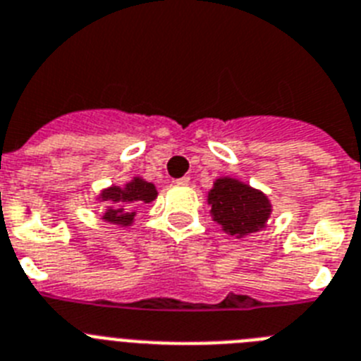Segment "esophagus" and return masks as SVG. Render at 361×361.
I'll return each instance as SVG.
<instances>
[{
  "instance_id": "obj_1",
  "label": "esophagus",
  "mask_w": 361,
  "mask_h": 361,
  "mask_svg": "<svg viewBox=\"0 0 361 361\" xmlns=\"http://www.w3.org/2000/svg\"><path fill=\"white\" fill-rule=\"evenodd\" d=\"M190 178L189 176H183V178H178V180H174V183L176 185H189Z\"/></svg>"
}]
</instances>
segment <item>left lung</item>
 <instances>
[{
    "mask_svg": "<svg viewBox=\"0 0 361 361\" xmlns=\"http://www.w3.org/2000/svg\"><path fill=\"white\" fill-rule=\"evenodd\" d=\"M209 205L214 221L231 236H247L265 227L271 216L269 198L259 190L234 178H219L209 192Z\"/></svg>",
    "mask_w": 361,
    "mask_h": 361,
    "instance_id": "1",
    "label": "left lung"
}]
</instances>
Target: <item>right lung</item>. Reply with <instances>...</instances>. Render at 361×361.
Returning a JSON list of instances; mask_svg holds the SVG:
<instances>
[{"instance_id": "add662e5", "label": "right lung", "mask_w": 361, "mask_h": 361, "mask_svg": "<svg viewBox=\"0 0 361 361\" xmlns=\"http://www.w3.org/2000/svg\"><path fill=\"white\" fill-rule=\"evenodd\" d=\"M156 196H158V190H156L154 185L142 180V178H134L123 187L112 185L99 194L102 202L109 203L103 219L109 224L127 227V225L133 224L134 216H136V212L133 211L134 207L130 205L150 203L152 200H156Z\"/></svg>"}]
</instances>
